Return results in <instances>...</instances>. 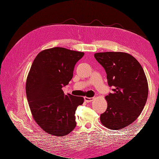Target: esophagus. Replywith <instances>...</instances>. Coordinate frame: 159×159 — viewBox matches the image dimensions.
Here are the masks:
<instances>
[{
    "label": "esophagus",
    "instance_id": "1",
    "mask_svg": "<svg viewBox=\"0 0 159 159\" xmlns=\"http://www.w3.org/2000/svg\"><path fill=\"white\" fill-rule=\"evenodd\" d=\"M93 99H94L93 98H88V97H84V100H85V102H88V103L92 102V101L93 100Z\"/></svg>",
    "mask_w": 159,
    "mask_h": 159
}]
</instances>
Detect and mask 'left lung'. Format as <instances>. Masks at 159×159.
I'll return each instance as SVG.
<instances>
[{"mask_svg": "<svg viewBox=\"0 0 159 159\" xmlns=\"http://www.w3.org/2000/svg\"><path fill=\"white\" fill-rule=\"evenodd\" d=\"M96 60L107 74L112 93L105 97L107 108L101 114L103 125L119 130L133 123L145 107L148 88L146 75L139 62L127 53H96Z\"/></svg>", "mask_w": 159, "mask_h": 159, "instance_id": "1", "label": "left lung"}]
</instances>
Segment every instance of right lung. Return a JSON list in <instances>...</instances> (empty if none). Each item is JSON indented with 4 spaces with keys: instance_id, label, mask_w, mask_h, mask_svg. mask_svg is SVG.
Instances as JSON below:
<instances>
[{
    "instance_id": "1",
    "label": "right lung",
    "mask_w": 159,
    "mask_h": 159,
    "mask_svg": "<svg viewBox=\"0 0 159 159\" xmlns=\"http://www.w3.org/2000/svg\"><path fill=\"white\" fill-rule=\"evenodd\" d=\"M84 55L56 47L40 52L32 64L26 84L27 100L34 119L50 134L65 136L76 126L75 110L84 98L65 95L61 88L69 84Z\"/></svg>"
}]
</instances>
